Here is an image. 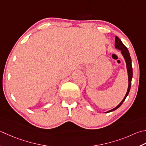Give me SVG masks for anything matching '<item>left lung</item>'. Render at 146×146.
Returning a JSON list of instances; mask_svg holds the SVG:
<instances>
[{
  "label": "left lung",
  "mask_w": 146,
  "mask_h": 146,
  "mask_svg": "<svg viewBox=\"0 0 146 146\" xmlns=\"http://www.w3.org/2000/svg\"><path fill=\"white\" fill-rule=\"evenodd\" d=\"M115 48H117V49L120 50L121 51V54L123 55V58L125 60V62H126L127 69V72H128V89H127V92L126 93V95H125V98H123V99L122 100L120 103H119L118 106H117L116 108H113V110L108 111L106 113L111 112V111H115L116 109H118L119 107L121 106V105L123 104V102L125 101V99H126L127 96L128 95V94H129L130 87H131V83H132V76H133V71H132V59H131V58H130V53H129V52H128V48L126 47V46H125V45L123 44L122 42L121 41V40L119 39L117 36H116V37H115Z\"/></svg>",
  "instance_id": "left-lung-1"
}]
</instances>
